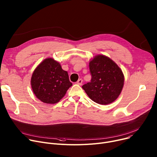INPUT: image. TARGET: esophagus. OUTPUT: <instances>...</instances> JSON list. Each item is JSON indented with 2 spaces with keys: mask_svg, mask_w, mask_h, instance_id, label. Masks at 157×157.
<instances>
[{
  "mask_svg": "<svg viewBox=\"0 0 157 157\" xmlns=\"http://www.w3.org/2000/svg\"><path fill=\"white\" fill-rule=\"evenodd\" d=\"M77 83L78 84V85L81 86L82 84V79H78V81L77 82Z\"/></svg>",
  "mask_w": 157,
  "mask_h": 157,
  "instance_id": "34e87169",
  "label": "esophagus"
}]
</instances>
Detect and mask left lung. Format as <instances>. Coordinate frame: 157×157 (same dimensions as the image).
I'll list each match as a JSON object with an SVG mask.
<instances>
[{
    "label": "left lung",
    "mask_w": 157,
    "mask_h": 157,
    "mask_svg": "<svg viewBox=\"0 0 157 157\" xmlns=\"http://www.w3.org/2000/svg\"><path fill=\"white\" fill-rule=\"evenodd\" d=\"M91 80L82 86L90 99L106 105L114 102L122 91L124 77L123 71L105 55L95 56L89 62Z\"/></svg>",
    "instance_id": "left-lung-1"
}]
</instances>
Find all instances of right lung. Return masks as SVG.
Segmentation results:
<instances>
[{"label": "right lung", "instance_id": "obj_1", "mask_svg": "<svg viewBox=\"0 0 157 157\" xmlns=\"http://www.w3.org/2000/svg\"><path fill=\"white\" fill-rule=\"evenodd\" d=\"M31 85L36 97L46 104H56L72 86L67 71L53 58H46L33 71Z\"/></svg>", "mask_w": 157, "mask_h": 157}]
</instances>
